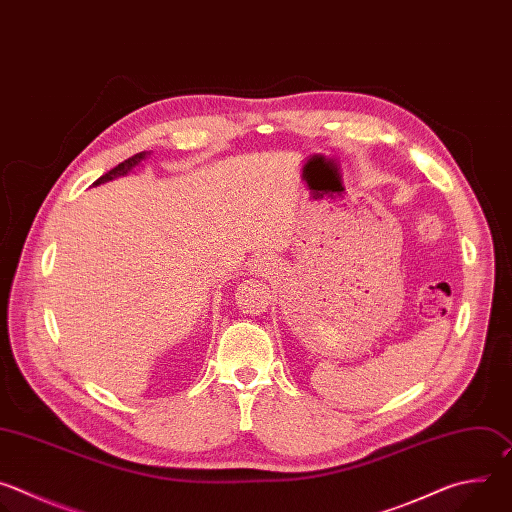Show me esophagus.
Instances as JSON below:
<instances>
[{"label":"esophagus","instance_id":"34e87169","mask_svg":"<svg viewBox=\"0 0 512 512\" xmlns=\"http://www.w3.org/2000/svg\"><path fill=\"white\" fill-rule=\"evenodd\" d=\"M267 267H269V265H267V261H263V259H259V261L253 263V271H255L257 275H259V273H265Z\"/></svg>","mask_w":512,"mask_h":512}]
</instances>
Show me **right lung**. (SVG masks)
<instances>
[{"instance_id":"add662e5","label":"right lung","mask_w":512,"mask_h":512,"mask_svg":"<svg viewBox=\"0 0 512 512\" xmlns=\"http://www.w3.org/2000/svg\"><path fill=\"white\" fill-rule=\"evenodd\" d=\"M145 158V152H139V154H135V156H131V158H127V160H123L121 164H117L113 170H109L107 174H103L99 180H95L93 184L97 186V184H103V182H109V180H113V178H119V176H125L131 168H135L141 160Z\"/></svg>"}]
</instances>
